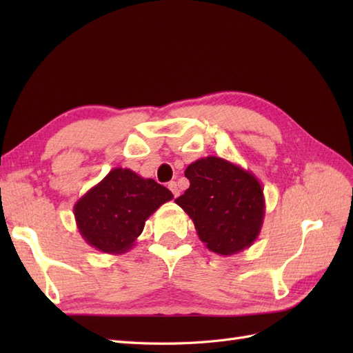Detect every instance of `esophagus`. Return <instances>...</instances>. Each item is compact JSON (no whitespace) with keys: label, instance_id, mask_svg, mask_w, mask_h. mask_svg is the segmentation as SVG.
<instances>
[{"label":"esophagus","instance_id":"obj_1","mask_svg":"<svg viewBox=\"0 0 353 353\" xmlns=\"http://www.w3.org/2000/svg\"><path fill=\"white\" fill-rule=\"evenodd\" d=\"M168 188L172 191V194L175 196V197H178L179 196V188H178V185H176V183L175 181H170V183L168 184Z\"/></svg>","mask_w":353,"mask_h":353}]
</instances>
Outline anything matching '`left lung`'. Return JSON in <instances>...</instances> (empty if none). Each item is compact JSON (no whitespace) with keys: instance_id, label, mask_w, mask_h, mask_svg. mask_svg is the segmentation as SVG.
Masks as SVG:
<instances>
[{"instance_id":"8db88e82","label":"left lung","mask_w":353,"mask_h":353,"mask_svg":"<svg viewBox=\"0 0 353 353\" xmlns=\"http://www.w3.org/2000/svg\"><path fill=\"white\" fill-rule=\"evenodd\" d=\"M190 187L175 203L194 222L199 239L222 256L250 248L265 216L263 188L249 170L208 156L187 166Z\"/></svg>"}]
</instances>
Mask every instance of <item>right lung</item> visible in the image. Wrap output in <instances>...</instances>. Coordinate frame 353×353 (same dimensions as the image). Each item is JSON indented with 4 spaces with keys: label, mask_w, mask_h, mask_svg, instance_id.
<instances>
[{
    "label": "right lung",
    "mask_w": 353,
    "mask_h": 353,
    "mask_svg": "<svg viewBox=\"0 0 353 353\" xmlns=\"http://www.w3.org/2000/svg\"><path fill=\"white\" fill-rule=\"evenodd\" d=\"M172 199L154 179L114 168L74 203L73 212L85 241L103 253L121 254L135 244L145 221Z\"/></svg>",
    "instance_id": "add662e5"
}]
</instances>
